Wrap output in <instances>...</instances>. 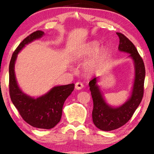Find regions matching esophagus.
<instances>
[{
    "label": "esophagus",
    "instance_id": "obj_1",
    "mask_svg": "<svg viewBox=\"0 0 154 154\" xmlns=\"http://www.w3.org/2000/svg\"><path fill=\"white\" fill-rule=\"evenodd\" d=\"M83 87V84L81 82H77L75 83V89L77 90H81L82 89V88Z\"/></svg>",
    "mask_w": 154,
    "mask_h": 154
}]
</instances>
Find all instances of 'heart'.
Returning <instances> with one entry per match:
<instances>
[{
	"label": "heart",
	"mask_w": 154,
	"mask_h": 154,
	"mask_svg": "<svg viewBox=\"0 0 154 154\" xmlns=\"http://www.w3.org/2000/svg\"><path fill=\"white\" fill-rule=\"evenodd\" d=\"M105 51L99 48V44L93 41L84 45L77 54V57L79 60H85L91 57L85 65V69L89 73H93L102 67L105 59Z\"/></svg>",
	"instance_id": "obj_1"
}]
</instances>
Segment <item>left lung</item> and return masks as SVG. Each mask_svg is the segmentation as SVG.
Listing matches in <instances>:
<instances>
[{
  "label": "left lung",
  "instance_id": "8db88e82",
  "mask_svg": "<svg viewBox=\"0 0 154 154\" xmlns=\"http://www.w3.org/2000/svg\"><path fill=\"white\" fill-rule=\"evenodd\" d=\"M119 38V50L128 55L134 65V79L131 95L125 103L119 106H112L106 103L97 85L98 77H94L89 85L93 100V121L98 128L103 131L119 128L128 121L140 105L143 95L146 70L142 57L134 45L122 34L116 32Z\"/></svg>",
  "mask_w": 154,
  "mask_h": 154
}]
</instances>
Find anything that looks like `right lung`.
Instances as JSON below:
<instances>
[{
    "label": "right lung",
    "instance_id": "obj_1",
    "mask_svg": "<svg viewBox=\"0 0 154 154\" xmlns=\"http://www.w3.org/2000/svg\"><path fill=\"white\" fill-rule=\"evenodd\" d=\"M44 32L38 30L26 38L13 53L9 65V91L13 104L28 124L41 129H50L60 122L63 106L67 98L74 90L75 84L55 86L37 98L24 93L16 79L14 66L18 54L26 45L41 38Z\"/></svg>",
    "mask_w": 154,
    "mask_h": 154
}]
</instances>
